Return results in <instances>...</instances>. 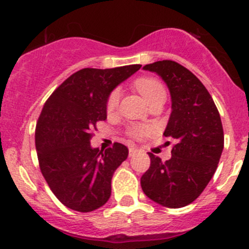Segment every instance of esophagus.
Masks as SVG:
<instances>
[{"label": "esophagus", "mask_w": 249, "mask_h": 249, "mask_svg": "<svg viewBox=\"0 0 249 249\" xmlns=\"http://www.w3.org/2000/svg\"><path fill=\"white\" fill-rule=\"evenodd\" d=\"M136 152H137V148H135V147H130L129 148V155H130V157H132V155H134Z\"/></svg>", "instance_id": "esophagus-1"}]
</instances>
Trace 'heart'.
<instances>
[{"label":"heart","instance_id":"1","mask_svg":"<svg viewBox=\"0 0 249 249\" xmlns=\"http://www.w3.org/2000/svg\"><path fill=\"white\" fill-rule=\"evenodd\" d=\"M135 88L139 90V92L144 97L147 104H152L154 100H157L160 96H166V90L164 85L158 79L153 77H142L135 80ZM120 92L119 90H113L109 94L108 99L106 102V110L108 114L114 112L117 109L118 104H119ZM149 132V127L144 125H132L127 130V134L134 139H142Z\"/></svg>","mask_w":249,"mask_h":249}]
</instances>
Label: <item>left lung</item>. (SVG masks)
Here are the masks:
<instances>
[{
    "instance_id": "obj_1",
    "label": "left lung",
    "mask_w": 249,
    "mask_h": 249,
    "mask_svg": "<svg viewBox=\"0 0 249 249\" xmlns=\"http://www.w3.org/2000/svg\"><path fill=\"white\" fill-rule=\"evenodd\" d=\"M167 84L172 112L164 136L176 141L171 159L148 153L150 166L141 177L143 193L159 205L179 208L200 196L218 167L224 132L219 112L205 85L172 60L145 65Z\"/></svg>"
}]
</instances>
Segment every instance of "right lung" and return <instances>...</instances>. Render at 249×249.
Listing matches in <instances>:
<instances>
[{"instance_id":"right-lung-1","label":"right lung","mask_w":249,"mask_h":249,"mask_svg":"<svg viewBox=\"0 0 249 249\" xmlns=\"http://www.w3.org/2000/svg\"><path fill=\"white\" fill-rule=\"evenodd\" d=\"M141 66L79 70L44 104L35 132L39 169L66 207L91 212L108 201L113 173L129 149L118 142L106 150L91 148V131L106 120L110 91Z\"/></svg>"}]
</instances>
